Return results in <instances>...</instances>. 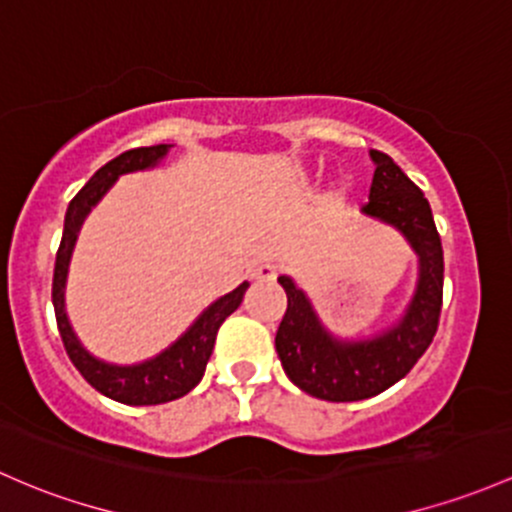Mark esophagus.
<instances>
[{"label":"esophagus","mask_w":512,"mask_h":512,"mask_svg":"<svg viewBox=\"0 0 512 512\" xmlns=\"http://www.w3.org/2000/svg\"><path fill=\"white\" fill-rule=\"evenodd\" d=\"M252 277H255L257 282H272V279L277 277V267H274L272 262H262V265L255 267Z\"/></svg>","instance_id":"obj_1"}]
</instances>
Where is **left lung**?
I'll return each mask as SVG.
<instances>
[{"label":"left lung","instance_id":"8db88e82","mask_svg":"<svg viewBox=\"0 0 512 512\" xmlns=\"http://www.w3.org/2000/svg\"><path fill=\"white\" fill-rule=\"evenodd\" d=\"M375 164L365 218L395 228L417 255V284L405 311L373 336L341 338L328 331L309 294L282 274L287 314L277 328L282 368L306 395L328 402H355L380 395L405 378L432 343L441 314L444 252L424 193L387 154L370 149Z\"/></svg>","mask_w":512,"mask_h":512}]
</instances>
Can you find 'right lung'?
<instances>
[{
    "label": "right lung",
    "instance_id": "1",
    "mask_svg": "<svg viewBox=\"0 0 512 512\" xmlns=\"http://www.w3.org/2000/svg\"><path fill=\"white\" fill-rule=\"evenodd\" d=\"M171 144H157V147H139L129 149L112 161H107L102 169L90 176V181L75 193V198L68 203L66 223H63V238L61 247L56 252V270H53V309H56L58 331H61L63 346H66L68 358L73 360L75 368L80 370L85 380L102 392L105 397L125 405H161V402H171L184 397L193 387L201 383L203 373H206L208 358H211L215 336L218 328L240 306L250 284L242 282L238 289L223 294L208 304L206 309L198 314V319L176 338L171 346L164 351L152 355V358L142 360V363L120 365L107 363L98 358L80 343L78 333L73 331L71 319L66 311V282H68V267H71V257L75 250V240H78L80 228H83L85 218L102 201L112 184L120 176L134 174V171H147L159 166L169 154Z\"/></svg>",
    "mask_w": 512,
    "mask_h": 512
}]
</instances>
